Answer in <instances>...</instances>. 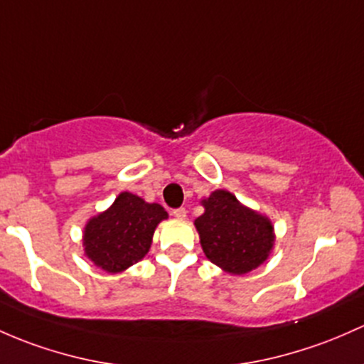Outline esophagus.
Returning <instances> with one entry per match:
<instances>
[{
    "mask_svg": "<svg viewBox=\"0 0 364 364\" xmlns=\"http://www.w3.org/2000/svg\"><path fill=\"white\" fill-rule=\"evenodd\" d=\"M172 216L178 218V220H185L186 218V209L185 208H178V209H172Z\"/></svg>",
    "mask_w": 364,
    "mask_h": 364,
    "instance_id": "1",
    "label": "esophagus"
}]
</instances>
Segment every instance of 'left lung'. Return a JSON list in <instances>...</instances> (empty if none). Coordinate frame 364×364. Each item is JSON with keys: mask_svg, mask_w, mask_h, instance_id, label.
Returning a JSON list of instances; mask_svg holds the SVG:
<instances>
[{"mask_svg": "<svg viewBox=\"0 0 364 364\" xmlns=\"http://www.w3.org/2000/svg\"><path fill=\"white\" fill-rule=\"evenodd\" d=\"M205 213L195 220L205 256L230 274L262 265L274 246V227L265 216L239 204L235 195L216 190L205 198Z\"/></svg>", "mask_w": 364, "mask_h": 364, "instance_id": "obj_1", "label": "left lung"}]
</instances>
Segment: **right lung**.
<instances>
[{
	"mask_svg": "<svg viewBox=\"0 0 364 364\" xmlns=\"http://www.w3.org/2000/svg\"><path fill=\"white\" fill-rule=\"evenodd\" d=\"M162 205L124 192L108 211L92 218L83 233L85 255L99 269L117 274L144 258L156 225L166 220Z\"/></svg>",
	"mask_w": 364,
	"mask_h": 364,
	"instance_id": "right-lung-1",
	"label": "right lung"
}]
</instances>
